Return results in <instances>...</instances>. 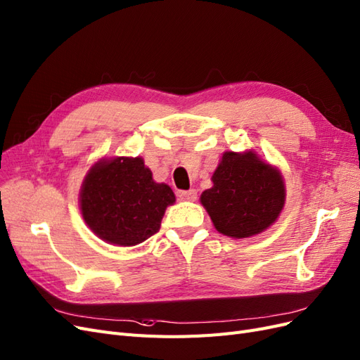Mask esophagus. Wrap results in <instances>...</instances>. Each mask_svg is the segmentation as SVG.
Listing matches in <instances>:
<instances>
[{"label": "esophagus", "mask_w": 360, "mask_h": 360, "mask_svg": "<svg viewBox=\"0 0 360 360\" xmlns=\"http://www.w3.org/2000/svg\"><path fill=\"white\" fill-rule=\"evenodd\" d=\"M197 191L195 189H189V191H180L179 192V198L181 200V201H195L197 200Z\"/></svg>", "instance_id": "1"}]
</instances>
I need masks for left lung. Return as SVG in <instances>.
I'll return each mask as SVG.
<instances>
[{"instance_id": "obj_1", "label": "left lung", "mask_w": 360, "mask_h": 360, "mask_svg": "<svg viewBox=\"0 0 360 360\" xmlns=\"http://www.w3.org/2000/svg\"><path fill=\"white\" fill-rule=\"evenodd\" d=\"M212 181L200 200L224 236L246 238L263 233L284 209V179L255 151H225Z\"/></svg>"}]
</instances>
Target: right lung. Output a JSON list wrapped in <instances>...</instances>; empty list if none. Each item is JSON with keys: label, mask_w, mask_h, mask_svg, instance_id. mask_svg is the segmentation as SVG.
<instances>
[{"label": "right lung", "mask_w": 360, "mask_h": 360, "mask_svg": "<svg viewBox=\"0 0 360 360\" xmlns=\"http://www.w3.org/2000/svg\"><path fill=\"white\" fill-rule=\"evenodd\" d=\"M176 195L156 183L143 158L101 159L86 172L79 193L81 213L102 240L135 246L156 234Z\"/></svg>", "instance_id": "1"}]
</instances>
